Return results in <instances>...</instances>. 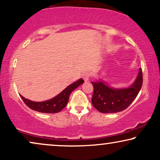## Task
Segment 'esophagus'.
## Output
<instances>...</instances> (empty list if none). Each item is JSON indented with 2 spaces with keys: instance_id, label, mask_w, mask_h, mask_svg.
<instances>
[{
  "instance_id": "obj_1",
  "label": "esophagus",
  "mask_w": 160,
  "mask_h": 160,
  "mask_svg": "<svg viewBox=\"0 0 160 160\" xmlns=\"http://www.w3.org/2000/svg\"><path fill=\"white\" fill-rule=\"evenodd\" d=\"M90 77V72H84L82 74V78H84V80L85 82H87V81L89 80V78Z\"/></svg>"
}]
</instances>
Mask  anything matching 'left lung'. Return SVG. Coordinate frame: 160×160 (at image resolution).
<instances>
[{"instance_id": "8db88e82", "label": "left lung", "mask_w": 160, "mask_h": 160, "mask_svg": "<svg viewBox=\"0 0 160 160\" xmlns=\"http://www.w3.org/2000/svg\"><path fill=\"white\" fill-rule=\"evenodd\" d=\"M93 85L92 103L102 113H115L126 109L138 96L142 85V68L135 82L128 88L114 89L103 82H91Z\"/></svg>"}]
</instances>
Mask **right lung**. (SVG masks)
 <instances>
[{"mask_svg":"<svg viewBox=\"0 0 160 160\" xmlns=\"http://www.w3.org/2000/svg\"><path fill=\"white\" fill-rule=\"evenodd\" d=\"M83 83H84V80L82 78H80L77 82L69 85L68 88H66L54 98L42 101V102H35V101H30L28 99L25 98L21 95H20V97L23 102L26 103V105L33 110L43 113H57L66 107L70 93Z\"/></svg>","mask_w":160,"mask_h":160,"instance_id":"right-lung-1","label":"right lung"}]
</instances>
